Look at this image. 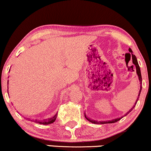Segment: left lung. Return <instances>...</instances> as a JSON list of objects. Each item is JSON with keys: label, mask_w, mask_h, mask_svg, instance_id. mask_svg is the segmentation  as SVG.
<instances>
[{"label": "left lung", "mask_w": 151, "mask_h": 151, "mask_svg": "<svg viewBox=\"0 0 151 151\" xmlns=\"http://www.w3.org/2000/svg\"><path fill=\"white\" fill-rule=\"evenodd\" d=\"M129 52L130 53H131V55H132V63H133V64L134 65L135 67H136V71H137V76H138L139 83H140V84H141V85H140V90H139V94H138V97H137V100H136L135 104H134V106H132V109H130L129 111H128L125 114L123 115V116L120 117V118H117L113 119V120H106V121H97V120H92V119H90V118H88V117H87V115H85V118H86L88 121H90V122H92V123H94V124H107V123H114V122H118V121L121 120V119L123 118V117L126 116V115H127V114H129V113L131 112V111L134 109V108L135 107V106H136V104H137V101H138L139 96H140V94H141V89H142V86H141V84H142V78H141L140 67H139V66L138 61H137V57H136V56L134 55H133V52H132V50H131V48H129Z\"/></svg>", "instance_id": "left-lung-1"}]
</instances>
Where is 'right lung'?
Wrapping results in <instances>:
<instances>
[{"instance_id":"1","label":"right lung","mask_w":151,"mask_h":151,"mask_svg":"<svg viewBox=\"0 0 151 151\" xmlns=\"http://www.w3.org/2000/svg\"><path fill=\"white\" fill-rule=\"evenodd\" d=\"M7 83H8V82H7ZM57 117V113L50 118L44 119V120H31V121H34V122H37V123L41 124H49L53 123V122L56 120ZM29 120H30V119H29Z\"/></svg>"}]
</instances>
